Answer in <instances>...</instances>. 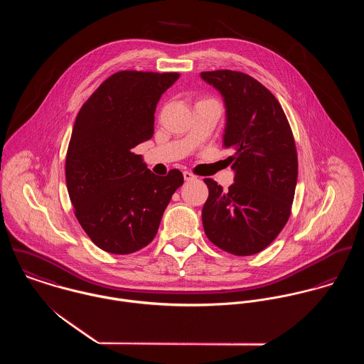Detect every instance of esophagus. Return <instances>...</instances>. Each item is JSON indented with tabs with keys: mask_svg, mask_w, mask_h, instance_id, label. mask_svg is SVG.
I'll use <instances>...</instances> for the list:
<instances>
[{
	"mask_svg": "<svg viewBox=\"0 0 364 364\" xmlns=\"http://www.w3.org/2000/svg\"><path fill=\"white\" fill-rule=\"evenodd\" d=\"M183 178H185V181H195V179H196V175H193V173L189 172V171H185V172H183Z\"/></svg>",
	"mask_w": 364,
	"mask_h": 364,
	"instance_id": "esophagus-1",
	"label": "esophagus"
}]
</instances>
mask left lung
<instances>
[{
    "label": "left lung",
    "instance_id": "obj_1",
    "mask_svg": "<svg viewBox=\"0 0 364 364\" xmlns=\"http://www.w3.org/2000/svg\"><path fill=\"white\" fill-rule=\"evenodd\" d=\"M200 77L223 97V146L234 151L228 159L235 173L224 192L205 179V232L225 252L254 255L279 235L290 215L299 171L293 133L277 100L255 78L231 70Z\"/></svg>",
    "mask_w": 364,
    "mask_h": 364
}]
</instances>
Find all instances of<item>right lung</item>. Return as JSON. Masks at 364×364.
<instances>
[{
    "label": "right lung",
    "mask_w": 364,
    "mask_h": 364,
    "mask_svg": "<svg viewBox=\"0 0 364 364\" xmlns=\"http://www.w3.org/2000/svg\"><path fill=\"white\" fill-rule=\"evenodd\" d=\"M178 78L119 71L78 112L65 158L67 191L81 227L106 252L124 255L149 245L183 183L181 171L158 176L132 151L153 137L156 104Z\"/></svg>",
    "instance_id": "obj_1"
}]
</instances>
